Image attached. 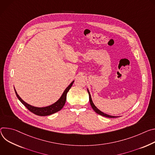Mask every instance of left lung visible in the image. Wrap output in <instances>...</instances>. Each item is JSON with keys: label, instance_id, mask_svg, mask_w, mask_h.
Wrapping results in <instances>:
<instances>
[{"label": "left lung", "instance_id": "left-lung-1", "mask_svg": "<svg viewBox=\"0 0 155 155\" xmlns=\"http://www.w3.org/2000/svg\"><path fill=\"white\" fill-rule=\"evenodd\" d=\"M87 92L89 93V101H90V104H91V105L92 107V108H93V110L98 114L100 115H101L103 116H105V117H111V118H114V117H117V116H110V115H108V114H105L104 113H103L101 111H100L97 108V107L94 105V104H93L92 102V98H91V94L89 92V91L87 90Z\"/></svg>", "mask_w": 155, "mask_h": 155}]
</instances>
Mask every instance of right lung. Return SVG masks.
<instances>
[{"label":"right lung","instance_id":"1","mask_svg":"<svg viewBox=\"0 0 155 155\" xmlns=\"http://www.w3.org/2000/svg\"><path fill=\"white\" fill-rule=\"evenodd\" d=\"M73 82H74V81H73V82H71V84L65 89V91H64L61 98L57 102H55L54 104L51 105L50 106H48V107H44V108H38V107H32V106L28 104L27 103L25 102L20 97V96L18 95V94H17V92H16L15 90V91L16 97H18V98L20 100V101L31 112H32V113L35 114L36 115H38V116H48L51 114L57 113L63 108V107H64V105L65 104V102H66V94H67L68 92L69 91V90H70V88L71 87Z\"/></svg>","mask_w":155,"mask_h":155}]
</instances>
